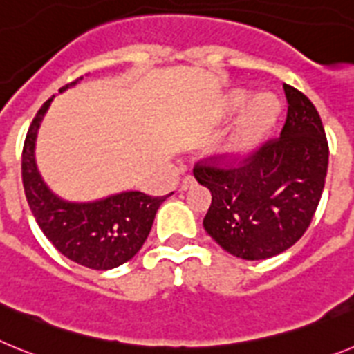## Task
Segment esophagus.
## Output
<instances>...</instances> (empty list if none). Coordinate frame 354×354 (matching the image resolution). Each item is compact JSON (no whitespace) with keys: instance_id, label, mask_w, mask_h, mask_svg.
<instances>
[{"instance_id":"1","label":"esophagus","mask_w":354,"mask_h":354,"mask_svg":"<svg viewBox=\"0 0 354 354\" xmlns=\"http://www.w3.org/2000/svg\"><path fill=\"white\" fill-rule=\"evenodd\" d=\"M196 183V178L194 176H185L183 180H181L180 183V190H187L189 187H192Z\"/></svg>"}]
</instances>
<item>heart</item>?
Here are the masks:
<instances>
[{
	"mask_svg": "<svg viewBox=\"0 0 354 354\" xmlns=\"http://www.w3.org/2000/svg\"><path fill=\"white\" fill-rule=\"evenodd\" d=\"M248 100L245 92H236L233 104L241 106ZM279 112V103L270 94H260L250 103L245 113L242 115L236 130L224 140L223 149L230 158H239L250 151L251 147L262 139L270 126L274 124L276 115Z\"/></svg>",
	"mask_w": 354,
	"mask_h": 354,
	"instance_id": "b5f03b06",
	"label": "heart"
}]
</instances>
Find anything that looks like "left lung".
<instances>
[{
    "label": "left lung",
    "mask_w": 354,
    "mask_h": 354,
    "mask_svg": "<svg viewBox=\"0 0 354 354\" xmlns=\"http://www.w3.org/2000/svg\"><path fill=\"white\" fill-rule=\"evenodd\" d=\"M287 119L281 133L253 153L230 160L208 156L194 176L212 192L203 226L224 251L266 260L299 241L324 189L330 147L317 109L283 84Z\"/></svg>",
    "instance_id": "obj_1"
}]
</instances>
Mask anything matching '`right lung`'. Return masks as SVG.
<instances>
[{
	"label": "right lung",
	"mask_w": 354,
	"mask_h": 354,
	"mask_svg": "<svg viewBox=\"0 0 354 354\" xmlns=\"http://www.w3.org/2000/svg\"><path fill=\"white\" fill-rule=\"evenodd\" d=\"M76 84L78 80L58 92ZM53 97L37 112L24 139L21 173L30 210L48 241L64 257L88 269H113L139 253L151 232L156 210L173 192L153 198L130 190L92 203H69L55 196L42 181L35 164L37 131Z\"/></svg>",
	"instance_id": "right-lung-1"
}]
</instances>
